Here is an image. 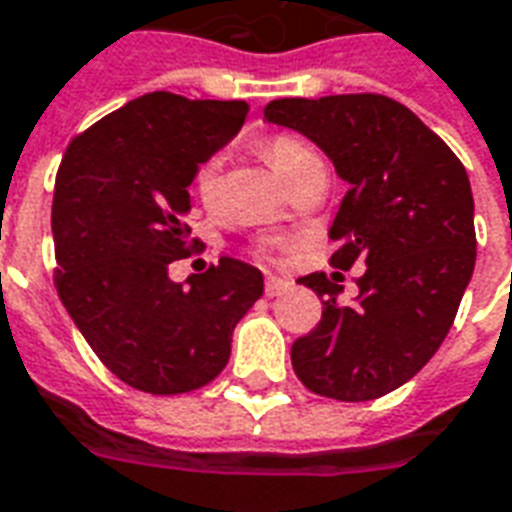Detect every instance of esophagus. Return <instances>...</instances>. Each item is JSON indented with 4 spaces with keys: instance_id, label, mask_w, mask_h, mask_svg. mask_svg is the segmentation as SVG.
<instances>
[{
    "instance_id": "34e87169",
    "label": "esophagus",
    "mask_w": 512,
    "mask_h": 512,
    "mask_svg": "<svg viewBox=\"0 0 512 512\" xmlns=\"http://www.w3.org/2000/svg\"><path fill=\"white\" fill-rule=\"evenodd\" d=\"M290 279H282V276H268L266 279V295L268 298H274V295H282L290 290Z\"/></svg>"
}]
</instances>
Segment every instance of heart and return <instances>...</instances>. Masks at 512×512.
<instances>
[{"label":"heart","mask_w":512,"mask_h":512,"mask_svg":"<svg viewBox=\"0 0 512 512\" xmlns=\"http://www.w3.org/2000/svg\"><path fill=\"white\" fill-rule=\"evenodd\" d=\"M266 157L271 160V165L276 168V173L282 176V179H290L295 170L306 165L309 160H317L314 157V151L301 143L293 135H276L266 143ZM219 154H211V157H203L198 162V168H195V176H192V189H195V195H198L200 203H214L217 198V184H219Z\"/></svg>","instance_id":"heart-1"}]
</instances>
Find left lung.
Segmentation results:
<instances>
[{"label":"left lung","mask_w":512,"mask_h":512,"mask_svg":"<svg viewBox=\"0 0 512 512\" xmlns=\"http://www.w3.org/2000/svg\"><path fill=\"white\" fill-rule=\"evenodd\" d=\"M266 121L320 146L350 184L328 233L339 244L331 266H366L352 304L325 274L298 279L323 298V320L295 339V374L328 399H380L431 361L472 279L467 170L437 132L382 94L274 100Z\"/></svg>","instance_id":"1"}]
</instances>
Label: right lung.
Instances as JSON below:
<instances>
[{"mask_svg":"<svg viewBox=\"0 0 512 512\" xmlns=\"http://www.w3.org/2000/svg\"><path fill=\"white\" fill-rule=\"evenodd\" d=\"M244 100L143 94L67 146L51 230L56 290L97 358L154 396L211 382L230 358L238 320L263 295V274L222 257L173 282L189 255V184L203 157L244 124Z\"/></svg>","mask_w":512,"mask_h":512,"instance_id":"add662e5","label":"right lung"}]
</instances>
